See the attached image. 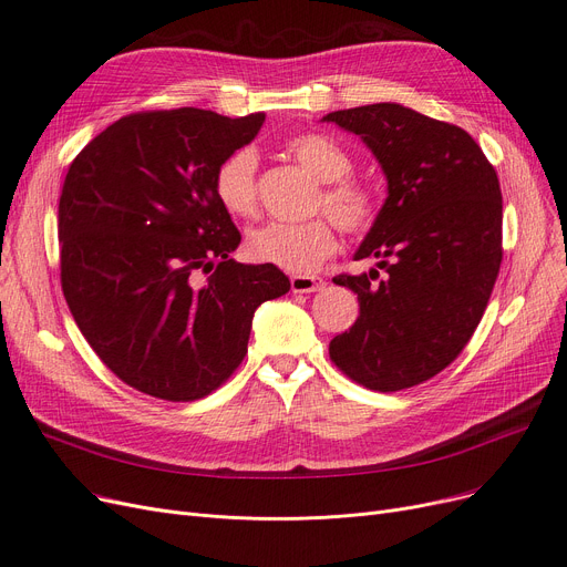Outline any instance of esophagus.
Listing matches in <instances>:
<instances>
[{"instance_id":"1","label":"esophagus","mask_w":567,"mask_h":567,"mask_svg":"<svg viewBox=\"0 0 567 567\" xmlns=\"http://www.w3.org/2000/svg\"><path fill=\"white\" fill-rule=\"evenodd\" d=\"M322 286H326V281H322L320 277L295 275V277L290 279L292 292H316V290H322Z\"/></svg>"}]
</instances>
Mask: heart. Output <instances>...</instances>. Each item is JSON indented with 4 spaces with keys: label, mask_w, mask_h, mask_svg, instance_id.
<instances>
[{
    "label": "heart",
    "mask_w": 567,
    "mask_h": 567,
    "mask_svg": "<svg viewBox=\"0 0 567 567\" xmlns=\"http://www.w3.org/2000/svg\"><path fill=\"white\" fill-rule=\"evenodd\" d=\"M286 152L318 182L316 209H326L348 233H364L379 217V200L369 186L350 179L353 158L322 133H300L286 141ZM258 154L251 147L230 152L214 171V196L233 217H249L256 209ZM339 245L334 224L316 217L305 224L269 221L247 235V256L256 262L275 265L286 272L307 275L334 254Z\"/></svg>",
    "instance_id": "b5f03b06"
}]
</instances>
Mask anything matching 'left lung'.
Masks as SVG:
<instances>
[{
    "label": "left lung",
    "mask_w": 567,
    "mask_h": 567,
    "mask_svg": "<svg viewBox=\"0 0 567 567\" xmlns=\"http://www.w3.org/2000/svg\"><path fill=\"white\" fill-rule=\"evenodd\" d=\"M322 122L360 136L388 179L355 251L384 272L334 277L358 292L360 316L330 341V358L375 392L420 385L462 353L492 298L503 260L496 171L464 128L399 103L348 107Z\"/></svg>",
    "instance_id": "8db88e82"
}]
</instances>
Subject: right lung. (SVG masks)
<instances>
[{"label": "right lung", "instance_id": "add662e5", "mask_svg": "<svg viewBox=\"0 0 567 567\" xmlns=\"http://www.w3.org/2000/svg\"><path fill=\"white\" fill-rule=\"evenodd\" d=\"M262 122L200 107L126 115L66 173L64 298L101 362L138 392L196 401L217 390L247 355L256 309L290 290L279 267L230 258L241 235L214 196V171Z\"/></svg>", "mask_w": 567, "mask_h": 567}]
</instances>
